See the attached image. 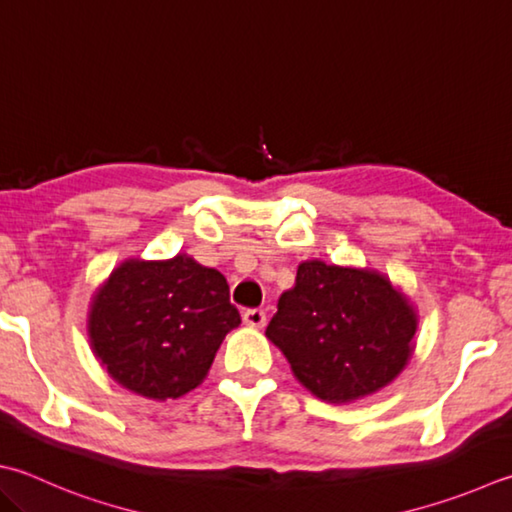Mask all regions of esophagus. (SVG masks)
Masks as SVG:
<instances>
[{
	"instance_id": "esophagus-1",
	"label": "esophagus",
	"mask_w": 512,
	"mask_h": 512,
	"mask_svg": "<svg viewBox=\"0 0 512 512\" xmlns=\"http://www.w3.org/2000/svg\"><path fill=\"white\" fill-rule=\"evenodd\" d=\"M267 321V316L263 310H258V307H254V310H245L243 312V323L249 325V327H263Z\"/></svg>"
}]
</instances>
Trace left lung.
<instances>
[{
    "instance_id": "8db88e82",
    "label": "left lung",
    "mask_w": 512,
    "mask_h": 512,
    "mask_svg": "<svg viewBox=\"0 0 512 512\" xmlns=\"http://www.w3.org/2000/svg\"><path fill=\"white\" fill-rule=\"evenodd\" d=\"M414 332L417 312L388 276L305 260L265 336L314 397L347 403L397 379L412 356Z\"/></svg>"
}]
</instances>
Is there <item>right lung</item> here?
I'll return each instance as SVG.
<instances>
[{
	"label": "right lung",
	"mask_w": 512,
	"mask_h": 512,
	"mask_svg": "<svg viewBox=\"0 0 512 512\" xmlns=\"http://www.w3.org/2000/svg\"><path fill=\"white\" fill-rule=\"evenodd\" d=\"M240 325L227 278L187 254L129 258L93 296V354L122 388L178 399L205 381L220 343Z\"/></svg>",
	"instance_id": "add662e5"
}]
</instances>
